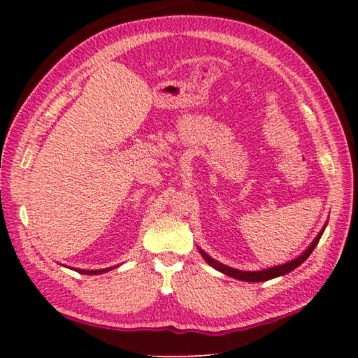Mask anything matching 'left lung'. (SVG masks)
<instances>
[{
	"instance_id": "1",
	"label": "left lung",
	"mask_w": 358,
	"mask_h": 358,
	"mask_svg": "<svg viewBox=\"0 0 358 358\" xmlns=\"http://www.w3.org/2000/svg\"><path fill=\"white\" fill-rule=\"evenodd\" d=\"M325 229V227H324ZM324 229L320 230L319 235L316 238H314V241L311 243V246L308 248V250L301 254V256H299L294 260H290V262L284 264V265H278V266H271V268H266V270H260V271H241V270H235V268H230V266L224 265V264H220L217 260L211 259L208 254H205L202 250H201V254L203 256V259L207 260V262L213 266V268L220 270L221 273L227 275V276H232V278H237V280H241V281H250V282H260V281H268V280H273V278L276 276H282L289 273V271H292L294 268H296V266L301 265L305 260L310 257V254L313 252L314 248H316V245L319 243L320 237H322L324 234Z\"/></svg>"
}]
</instances>
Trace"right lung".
Returning a JSON list of instances; mask_svg holds the SVG:
<instances>
[{"label": "right lung", "instance_id": "right-lung-1", "mask_svg": "<svg viewBox=\"0 0 358 358\" xmlns=\"http://www.w3.org/2000/svg\"><path fill=\"white\" fill-rule=\"evenodd\" d=\"M108 270H112V266L110 268H102V270H78V268H76V271H78V273H82V275H101V273H106V271H108Z\"/></svg>", "mask_w": 358, "mask_h": 358}]
</instances>
